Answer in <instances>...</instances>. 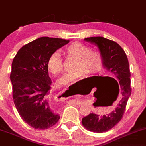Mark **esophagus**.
I'll use <instances>...</instances> for the list:
<instances>
[{
	"instance_id": "obj_1",
	"label": "esophagus",
	"mask_w": 146,
	"mask_h": 146,
	"mask_svg": "<svg viewBox=\"0 0 146 146\" xmlns=\"http://www.w3.org/2000/svg\"><path fill=\"white\" fill-rule=\"evenodd\" d=\"M58 96H59L60 99H65V98H68L69 97H70V93L68 92L67 91H63V92H61L59 94H58ZM75 101H76V103H77V104H79L81 105L82 103V102L80 100H75Z\"/></svg>"
}]
</instances>
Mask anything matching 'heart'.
I'll return each instance as SVG.
<instances>
[{
  "instance_id": "obj_1",
  "label": "heart",
  "mask_w": 146,
  "mask_h": 146,
  "mask_svg": "<svg viewBox=\"0 0 146 146\" xmlns=\"http://www.w3.org/2000/svg\"><path fill=\"white\" fill-rule=\"evenodd\" d=\"M64 53L68 56L77 58L75 65L76 71L67 72L61 76L58 81L59 86L74 83L86 75L87 70L92 73L97 72L103 66V59L100 52L91 50L88 46L80 42H74L67 46L64 49ZM47 67L53 74H58L62 71V58L59 52L55 51L49 56Z\"/></svg>"
}]
</instances>
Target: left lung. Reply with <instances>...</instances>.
<instances>
[{
    "label": "left lung",
    "instance_id": "left-lung-1",
    "mask_svg": "<svg viewBox=\"0 0 146 146\" xmlns=\"http://www.w3.org/2000/svg\"><path fill=\"white\" fill-rule=\"evenodd\" d=\"M84 40L95 44L98 48L103 59V66L115 78L112 79L119 82L116 92L117 96L119 94V97L117 98L115 109L109 114L102 116L90 113L82 120L84 127L90 131L102 133L113 128L121 119L125 111L131 93L129 61L124 50L113 40L100 36L89 37ZM115 100H117V96Z\"/></svg>",
    "mask_w": 146,
    "mask_h": 146
}]
</instances>
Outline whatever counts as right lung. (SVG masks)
I'll use <instances>...</instances> for the list:
<instances>
[{
    "instance_id": "right-lung-1",
    "label": "right lung",
    "mask_w": 146,
    "mask_h": 146,
    "mask_svg": "<svg viewBox=\"0 0 146 146\" xmlns=\"http://www.w3.org/2000/svg\"><path fill=\"white\" fill-rule=\"evenodd\" d=\"M69 42L40 37L21 48L13 59L10 74L13 100L21 117L33 128L48 129L60 119L50 103L52 82L47 61L52 52Z\"/></svg>"
}]
</instances>
